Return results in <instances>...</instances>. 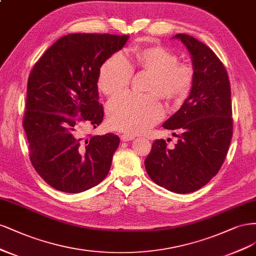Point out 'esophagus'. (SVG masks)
I'll use <instances>...</instances> for the list:
<instances>
[{"label": "esophagus", "mask_w": 256, "mask_h": 256, "mask_svg": "<svg viewBox=\"0 0 256 256\" xmlns=\"http://www.w3.org/2000/svg\"><path fill=\"white\" fill-rule=\"evenodd\" d=\"M135 137H136L135 135H132V134L126 133V134H123L121 136V140H122V142H130V140L135 139Z\"/></svg>", "instance_id": "esophagus-1"}]
</instances>
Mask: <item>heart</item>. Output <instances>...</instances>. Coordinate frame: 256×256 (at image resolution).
I'll list each match as a JSON object with an SVG mask.
<instances>
[{"mask_svg":"<svg viewBox=\"0 0 256 256\" xmlns=\"http://www.w3.org/2000/svg\"><path fill=\"white\" fill-rule=\"evenodd\" d=\"M133 67L153 72L148 90L154 94H123L107 104L110 126L126 133L146 130L162 118L164 108L156 94L167 101H180L187 96L194 80L190 64L178 62V55L168 48L153 46L132 51V64L123 53L112 54L98 72V88L107 96L123 92L130 83Z\"/></svg>","mask_w":256,"mask_h":256,"instance_id":"b5f03b06","label":"heart"}]
</instances>
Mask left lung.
Returning a JSON list of instances; mask_svg holds the SVG:
<instances>
[{"instance_id": "1", "label": "left lung", "mask_w": 256, "mask_h": 256, "mask_svg": "<svg viewBox=\"0 0 256 256\" xmlns=\"http://www.w3.org/2000/svg\"><path fill=\"white\" fill-rule=\"evenodd\" d=\"M192 55L194 80L180 108L162 126L176 132L173 148L158 139L144 160L158 185L176 194L200 189L224 164L233 135L230 86L226 69L210 48L198 39L178 34Z\"/></svg>"}]
</instances>
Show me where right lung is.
I'll use <instances>...</instances> for the list:
<instances>
[{
  "label": "right lung",
  "mask_w": 256,
  "mask_h": 256,
  "mask_svg": "<svg viewBox=\"0 0 256 256\" xmlns=\"http://www.w3.org/2000/svg\"><path fill=\"white\" fill-rule=\"evenodd\" d=\"M128 35L68 34L53 44L32 69L23 128L32 167L60 192L78 194L108 174L117 135L84 137L103 121L98 78L102 64L121 50Z\"/></svg>",
  "instance_id": "add662e5"
}]
</instances>
